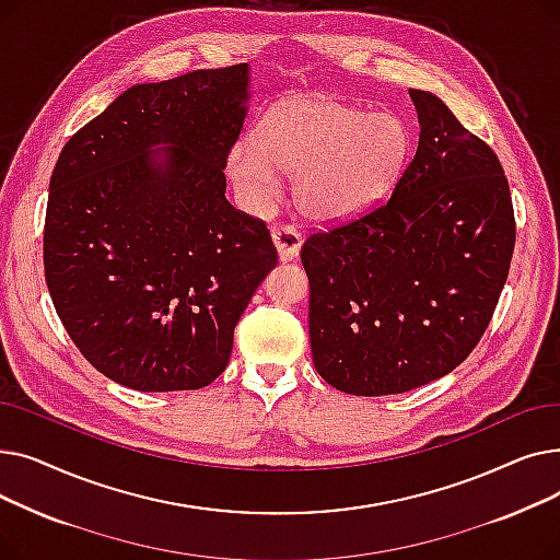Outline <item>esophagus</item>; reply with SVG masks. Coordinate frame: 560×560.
<instances>
[{
  "mask_svg": "<svg viewBox=\"0 0 560 560\" xmlns=\"http://www.w3.org/2000/svg\"><path fill=\"white\" fill-rule=\"evenodd\" d=\"M272 241H275V247H277L281 260L295 258L302 249V233L298 229H292L290 224L275 226L272 229Z\"/></svg>",
  "mask_w": 560,
  "mask_h": 560,
  "instance_id": "obj_1",
  "label": "esophagus"
}]
</instances>
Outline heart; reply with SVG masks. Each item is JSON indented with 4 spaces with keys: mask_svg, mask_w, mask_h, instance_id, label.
<instances>
[{
    "mask_svg": "<svg viewBox=\"0 0 560 560\" xmlns=\"http://www.w3.org/2000/svg\"><path fill=\"white\" fill-rule=\"evenodd\" d=\"M408 154L410 131L399 115L304 95L262 115L254 140L231 150L229 176L245 201L265 206L279 192V174H288L302 215L338 222L384 197Z\"/></svg>",
    "mask_w": 560,
    "mask_h": 560,
    "instance_id": "obj_1",
    "label": "heart"
}]
</instances>
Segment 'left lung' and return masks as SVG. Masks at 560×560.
<instances>
[{
  "label": "left lung",
  "instance_id": "left-lung-1",
  "mask_svg": "<svg viewBox=\"0 0 560 560\" xmlns=\"http://www.w3.org/2000/svg\"><path fill=\"white\" fill-rule=\"evenodd\" d=\"M408 95L420 142L393 195L302 245L313 363L347 395L408 393L460 365L513 258V201L497 154L443 100Z\"/></svg>",
  "mask_w": 560,
  "mask_h": 560
}]
</instances>
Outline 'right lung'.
<instances>
[{
    "label": "right lung",
    "mask_w": 560,
    "mask_h": 560,
    "mask_svg": "<svg viewBox=\"0 0 560 560\" xmlns=\"http://www.w3.org/2000/svg\"><path fill=\"white\" fill-rule=\"evenodd\" d=\"M247 85V63L131 85L56 161L45 281L83 359L115 384L140 393L213 384L277 265L265 222L224 197Z\"/></svg>",
    "instance_id": "obj_1"
}]
</instances>
